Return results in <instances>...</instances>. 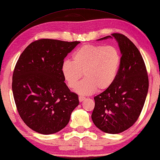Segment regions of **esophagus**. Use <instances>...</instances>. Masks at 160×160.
<instances>
[{
	"label": "esophagus",
	"mask_w": 160,
	"mask_h": 160,
	"mask_svg": "<svg viewBox=\"0 0 160 160\" xmlns=\"http://www.w3.org/2000/svg\"><path fill=\"white\" fill-rule=\"evenodd\" d=\"M85 98H86L83 97V96H79V97H78V100H79L80 102H82L83 100H84Z\"/></svg>",
	"instance_id": "34e87169"
}]
</instances>
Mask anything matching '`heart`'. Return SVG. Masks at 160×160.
Masks as SVG:
<instances>
[{
  "label": "heart",
  "instance_id": "b5f03b06",
  "mask_svg": "<svg viewBox=\"0 0 160 160\" xmlns=\"http://www.w3.org/2000/svg\"><path fill=\"white\" fill-rule=\"evenodd\" d=\"M120 65V55L113 46L86 44L73 54V62H63L62 72L69 88H74L82 74L85 79L79 83L75 91L90 95L97 90L108 88L116 80Z\"/></svg>",
  "mask_w": 160,
  "mask_h": 160
}]
</instances>
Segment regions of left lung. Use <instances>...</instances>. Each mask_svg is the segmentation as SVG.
<instances>
[{
  "label": "left lung",
  "mask_w": 160,
  "mask_h": 160,
  "mask_svg": "<svg viewBox=\"0 0 160 160\" xmlns=\"http://www.w3.org/2000/svg\"><path fill=\"white\" fill-rule=\"evenodd\" d=\"M115 38L121 58L116 80L94 97L93 123L103 132L118 134L130 128L139 117L148 92L149 80L140 52L127 37L113 33L98 40Z\"/></svg>",
  "instance_id": "left-lung-1"
}]
</instances>
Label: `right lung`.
Instances as JSON below:
<instances>
[{
    "mask_svg": "<svg viewBox=\"0 0 160 160\" xmlns=\"http://www.w3.org/2000/svg\"><path fill=\"white\" fill-rule=\"evenodd\" d=\"M79 43L41 39L29 44L18 59L12 93L20 118L34 131L43 135L60 131L79 103L62 72L64 58Z\"/></svg>",
    "mask_w": 160,
    "mask_h": 160,
    "instance_id": "1",
    "label": "right lung"
}]
</instances>
